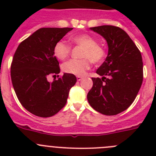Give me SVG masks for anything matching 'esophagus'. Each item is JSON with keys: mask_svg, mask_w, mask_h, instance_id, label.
I'll list each match as a JSON object with an SVG mask.
<instances>
[{"mask_svg": "<svg viewBox=\"0 0 156 156\" xmlns=\"http://www.w3.org/2000/svg\"><path fill=\"white\" fill-rule=\"evenodd\" d=\"M76 79L78 81H80L83 80V77L82 76H76Z\"/></svg>", "mask_w": 156, "mask_h": 156, "instance_id": "obj_1", "label": "esophagus"}]
</instances>
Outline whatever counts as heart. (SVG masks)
<instances>
[{
  "instance_id": "obj_1",
  "label": "heart",
  "mask_w": 156,
  "mask_h": 156,
  "mask_svg": "<svg viewBox=\"0 0 156 156\" xmlns=\"http://www.w3.org/2000/svg\"><path fill=\"white\" fill-rule=\"evenodd\" d=\"M72 41L77 45L83 47V58H88L71 59L62 65V70L67 73L76 75L77 76H83L90 67V61L98 63L105 57L104 48L98 44L97 40L88 34H80L72 38ZM71 48L65 41L57 42L54 47V54L58 59L64 60L68 57ZM91 60H90V59Z\"/></svg>"
}]
</instances>
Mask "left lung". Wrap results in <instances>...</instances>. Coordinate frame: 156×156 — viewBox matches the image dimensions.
<instances>
[{"label":"left lung","instance_id":"1","mask_svg":"<svg viewBox=\"0 0 156 156\" xmlns=\"http://www.w3.org/2000/svg\"><path fill=\"white\" fill-rule=\"evenodd\" d=\"M90 30L104 37L108 50L105 61L96 71L101 78H92L88 102L100 113L117 115L133 103L142 84L141 54L119 27L100 26Z\"/></svg>","mask_w":156,"mask_h":156}]
</instances>
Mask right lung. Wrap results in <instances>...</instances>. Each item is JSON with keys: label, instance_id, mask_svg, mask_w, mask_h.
Segmentation results:
<instances>
[{"label": "right lung", "instance_id": "obj_1", "mask_svg": "<svg viewBox=\"0 0 156 156\" xmlns=\"http://www.w3.org/2000/svg\"><path fill=\"white\" fill-rule=\"evenodd\" d=\"M73 28H41L19 45L12 59L11 77L14 90L22 105L40 117L55 115L67 101L76 77L63 74L49 82V76L60 73L54 54L57 42Z\"/></svg>", "mask_w": 156, "mask_h": 156}]
</instances>
